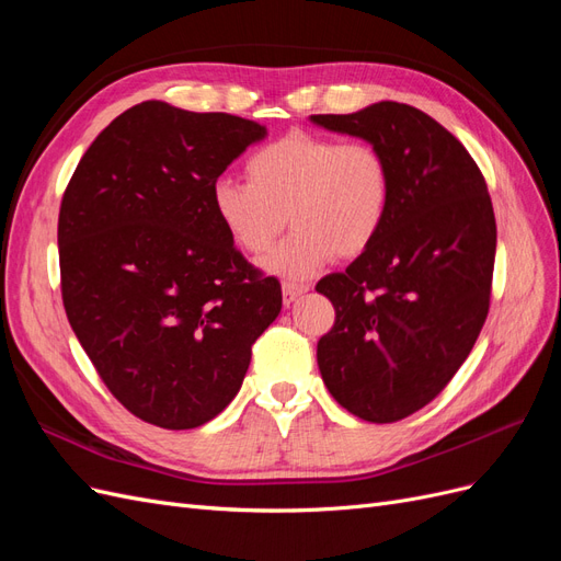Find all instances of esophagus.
<instances>
[{
	"label": "esophagus",
	"instance_id": "1",
	"mask_svg": "<svg viewBox=\"0 0 561 561\" xmlns=\"http://www.w3.org/2000/svg\"><path fill=\"white\" fill-rule=\"evenodd\" d=\"M309 290V285L307 283H293V280H285L283 283V301L287 304V307H290V304L299 297V295H304Z\"/></svg>",
	"mask_w": 561,
	"mask_h": 561
}]
</instances>
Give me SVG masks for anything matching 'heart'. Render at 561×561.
Wrapping results in <instances>:
<instances>
[{
  "mask_svg": "<svg viewBox=\"0 0 561 561\" xmlns=\"http://www.w3.org/2000/svg\"><path fill=\"white\" fill-rule=\"evenodd\" d=\"M245 178L210 184L217 222L236 248L262 257L290 219L293 236L266 262L290 278H309L334 254L353 260L367 252L393 203V168L383 149L365 140L285 133L252 151Z\"/></svg>",
  "mask_w": 561,
  "mask_h": 561,
  "instance_id": "1",
  "label": "heart"
}]
</instances>
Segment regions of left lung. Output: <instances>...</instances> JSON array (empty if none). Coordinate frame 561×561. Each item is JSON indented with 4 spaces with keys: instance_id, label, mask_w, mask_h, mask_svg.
Listing matches in <instances>:
<instances>
[{
    "instance_id": "1",
    "label": "left lung",
    "mask_w": 561,
    "mask_h": 561,
    "mask_svg": "<svg viewBox=\"0 0 561 561\" xmlns=\"http://www.w3.org/2000/svg\"><path fill=\"white\" fill-rule=\"evenodd\" d=\"M311 122L377 145L393 168L379 239L316 285L334 307L318 342L322 381L351 414L393 423L443 393L478 342L494 278V206L468 149L412 105L383 100Z\"/></svg>"
}]
</instances>
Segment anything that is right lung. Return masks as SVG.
Segmentation results:
<instances>
[{
    "instance_id": "right-lung-1",
    "label": "right lung",
    "mask_w": 561,
    "mask_h": 561,
    "mask_svg": "<svg viewBox=\"0 0 561 561\" xmlns=\"http://www.w3.org/2000/svg\"><path fill=\"white\" fill-rule=\"evenodd\" d=\"M264 126L147 100L81 157L58 215L67 320L126 410L198 428L239 393L276 320V276L252 266L210 206V184Z\"/></svg>"
}]
</instances>
